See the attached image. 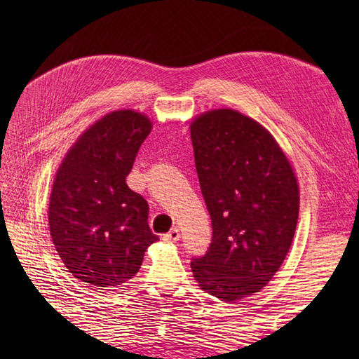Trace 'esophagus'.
<instances>
[{"label": "esophagus", "mask_w": 359, "mask_h": 359, "mask_svg": "<svg viewBox=\"0 0 359 359\" xmlns=\"http://www.w3.org/2000/svg\"><path fill=\"white\" fill-rule=\"evenodd\" d=\"M179 238H180L179 228H172L171 231L163 234V241H166V242H175V241H179Z\"/></svg>", "instance_id": "obj_1"}]
</instances>
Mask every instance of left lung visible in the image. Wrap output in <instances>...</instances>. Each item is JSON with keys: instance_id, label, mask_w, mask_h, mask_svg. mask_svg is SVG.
<instances>
[{"instance_id": "8db88e82", "label": "left lung", "mask_w": 359, "mask_h": 359, "mask_svg": "<svg viewBox=\"0 0 359 359\" xmlns=\"http://www.w3.org/2000/svg\"><path fill=\"white\" fill-rule=\"evenodd\" d=\"M191 140L212 226L207 253L193 257L191 269L205 292L239 301L284 262L299 215L297 182L270 133L238 111L197 117Z\"/></svg>"}]
</instances>
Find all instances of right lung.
Here are the masks:
<instances>
[{"instance_id": "right-lung-1", "label": "right lung", "mask_w": 359, "mask_h": 359, "mask_svg": "<svg viewBox=\"0 0 359 359\" xmlns=\"http://www.w3.org/2000/svg\"><path fill=\"white\" fill-rule=\"evenodd\" d=\"M149 133L151 121L142 114L111 112L80 137L58 168L49 202L53 245L66 269L93 287L131 279L158 241L148 225V202L126 185Z\"/></svg>"}]
</instances>
